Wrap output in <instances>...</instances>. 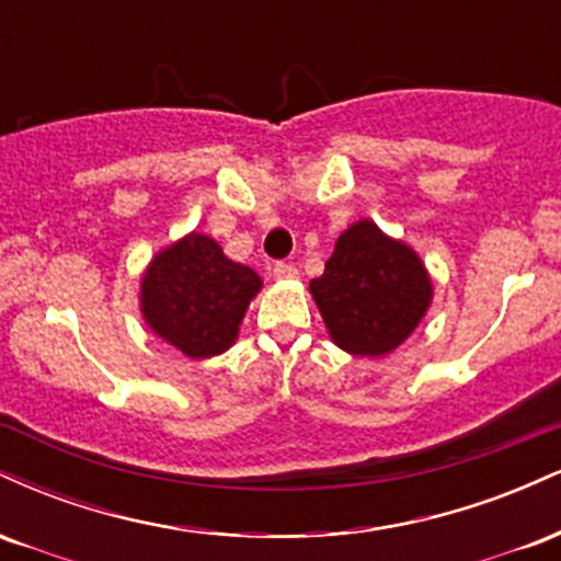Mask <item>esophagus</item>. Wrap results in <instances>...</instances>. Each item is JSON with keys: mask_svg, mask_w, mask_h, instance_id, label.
<instances>
[{"mask_svg": "<svg viewBox=\"0 0 561 561\" xmlns=\"http://www.w3.org/2000/svg\"><path fill=\"white\" fill-rule=\"evenodd\" d=\"M272 274H274V279H298V268H295L293 263H285V261L274 263Z\"/></svg>", "mask_w": 561, "mask_h": 561, "instance_id": "obj_1", "label": "esophagus"}]
</instances>
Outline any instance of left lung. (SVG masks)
<instances>
[{"label": "left lung", "instance_id": "obj_1", "mask_svg": "<svg viewBox=\"0 0 561 561\" xmlns=\"http://www.w3.org/2000/svg\"><path fill=\"white\" fill-rule=\"evenodd\" d=\"M311 295L334 345L379 358L420 327L433 282L409 244L362 218L337 237L324 274L311 279Z\"/></svg>", "mask_w": 561, "mask_h": 561}]
</instances>
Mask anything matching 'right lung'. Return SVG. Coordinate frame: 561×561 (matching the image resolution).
<instances>
[{
    "mask_svg": "<svg viewBox=\"0 0 561 561\" xmlns=\"http://www.w3.org/2000/svg\"><path fill=\"white\" fill-rule=\"evenodd\" d=\"M261 276L227 259L214 237L192 234L160 250L141 276L139 306L150 330L190 358L234 345Z\"/></svg>",
    "mask_w": 561,
    "mask_h": 561,
    "instance_id": "right-lung-1",
    "label": "right lung"
}]
</instances>
